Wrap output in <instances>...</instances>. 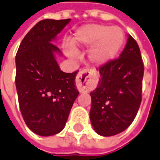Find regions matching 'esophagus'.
I'll return each instance as SVG.
<instances>
[{
  "mask_svg": "<svg viewBox=\"0 0 160 160\" xmlns=\"http://www.w3.org/2000/svg\"><path fill=\"white\" fill-rule=\"evenodd\" d=\"M96 72L89 69L80 71L76 77V87L80 92H87L92 88L96 82Z\"/></svg>",
  "mask_w": 160,
  "mask_h": 160,
  "instance_id": "34e87169",
  "label": "esophagus"
}]
</instances>
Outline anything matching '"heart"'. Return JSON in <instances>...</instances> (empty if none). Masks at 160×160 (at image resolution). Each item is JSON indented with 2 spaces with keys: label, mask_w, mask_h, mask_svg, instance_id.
Segmentation results:
<instances>
[{
  "label": "heart",
  "mask_w": 160,
  "mask_h": 160,
  "mask_svg": "<svg viewBox=\"0 0 160 160\" xmlns=\"http://www.w3.org/2000/svg\"><path fill=\"white\" fill-rule=\"evenodd\" d=\"M124 41L121 28L104 24H88L78 30L73 38L74 45L80 49L91 48L89 58L94 64L102 65L110 61L117 55ZM69 56L75 57L76 50L72 45L66 47Z\"/></svg>",
  "instance_id": "1"
}]
</instances>
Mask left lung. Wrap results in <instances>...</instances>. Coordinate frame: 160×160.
Segmentation results:
<instances>
[{
    "label": "left lung",
    "mask_w": 160,
    "mask_h": 160,
    "mask_svg": "<svg viewBox=\"0 0 160 160\" xmlns=\"http://www.w3.org/2000/svg\"><path fill=\"white\" fill-rule=\"evenodd\" d=\"M144 63L131 36L119 58L99 67L101 79L91 92L90 120L101 136L119 134L131 124L142 101Z\"/></svg>",
    "instance_id": "left-lung-1"
}]
</instances>
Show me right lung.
I'll return each instance as SVG.
<instances>
[{"instance_id": "obj_1", "label": "right lung", "mask_w": 160, "mask_h": 160, "mask_svg": "<svg viewBox=\"0 0 160 160\" xmlns=\"http://www.w3.org/2000/svg\"><path fill=\"white\" fill-rule=\"evenodd\" d=\"M71 19L38 22L22 39L16 55V87L26 125L39 136H52L66 125L79 91L78 71L62 72L54 57L59 49L52 43Z\"/></svg>"}]
</instances>
